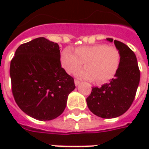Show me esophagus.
I'll list each match as a JSON object with an SVG mask.
<instances>
[{
  "label": "esophagus",
  "mask_w": 149,
  "mask_h": 149,
  "mask_svg": "<svg viewBox=\"0 0 149 149\" xmlns=\"http://www.w3.org/2000/svg\"><path fill=\"white\" fill-rule=\"evenodd\" d=\"M80 84V81L79 80H78V79H74V84L77 86V85H79Z\"/></svg>",
  "instance_id": "1"
}]
</instances>
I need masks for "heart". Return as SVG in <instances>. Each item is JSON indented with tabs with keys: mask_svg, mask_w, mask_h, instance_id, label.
Here are the masks:
<instances>
[{
	"mask_svg": "<svg viewBox=\"0 0 149 149\" xmlns=\"http://www.w3.org/2000/svg\"><path fill=\"white\" fill-rule=\"evenodd\" d=\"M74 51L67 47L61 53V64L68 74H74L84 63L85 68L76 73V76L80 79L104 84L117 74L120 53L115 46L96 44L79 46Z\"/></svg>",
	"mask_w": 149,
	"mask_h": 149,
	"instance_id": "1",
	"label": "heart"
}]
</instances>
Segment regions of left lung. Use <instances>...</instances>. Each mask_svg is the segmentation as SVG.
Returning <instances> with one entry per match:
<instances>
[{
	"mask_svg": "<svg viewBox=\"0 0 149 149\" xmlns=\"http://www.w3.org/2000/svg\"><path fill=\"white\" fill-rule=\"evenodd\" d=\"M113 42L112 38H107ZM120 53V65L110 83L93 87L86 99L89 110L103 118L122 115L132 105L140 80V70L134 51L123 42L113 40Z\"/></svg>",
	"mask_w": 149,
	"mask_h": 149,
	"instance_id": "obj_1",
	"label": "left lung"
}]
</instances>
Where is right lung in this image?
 Masks as SVG:
<instances>
[{
	"label": "right lung",
	"mask_w": 149,
	"mask_h": 149,
	"mask_svg": "<svg viewBox=\"0 0 149 149\" xmlns=\"http://www.w3.org/2000/svg\"><path fill=\"white\" fill-rule=\"evenodd\" d=\"M10 75L15 101L27 115L40 121L64 112L74 78L61 67L59 45L44 37L22 44L10 61Z\"/></svg>",
	"instance_id": "obj_1"
}]
</instances>
